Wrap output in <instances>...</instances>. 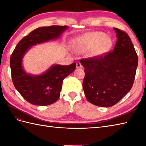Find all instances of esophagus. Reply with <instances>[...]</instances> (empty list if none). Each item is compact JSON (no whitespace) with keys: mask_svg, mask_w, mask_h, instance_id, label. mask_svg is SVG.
Returning <instances> with one entry per match:
<instances>
[{"mask_svg":"<svg viewBox=\"0 0 146 146\" xmlns=\"http://www.w3.org/2000/svg\"><path fill=\"white\" fill-rule=\"evenodd\" d=\"M76 68H82V65L80 61L76 62Z\"/></svg>","mask_w":146,"mask_h":146,"instance_id":"obj_1","label":"esophagus"}]
</instances>
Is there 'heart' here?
<instances>
[{
  "label": "heart",
  "mask_w": 146,
  "mask_h": 146,
  "mask_svg": "<svg viewBox=\"0 0 146 146\" xmlns=\"http://www.w3.org/2000/svg\"><path fill=\"white\" fill-rule=\"evenodd\" d=\"M111 46L110 38L104 33L95 32L79 37L75 39V48L79 52H85L93 49V56H101L107 52Z\"/></svg>",
  "instance_id": "heart-1"
}]
</instances>
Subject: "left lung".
Listing matches in <instances>:
<instances>
[{
	"mask_svg": "<svg viewBox=\"0 0 146 146\" xmlns=\"http://www.w3.org/2000/svg\"><path fill=\"white\" fill-rule=\"evenodd\" d=\"M113 29L117 42L113 51L80 60L85 68V95L89 102L98 107L113 106L131 90L138 65L130 37L122 30Z\"/></svg>",
	"mask_w": 146,
	"mask_h": 146,
	"instance_id": "obj_1",
	"label": "left lung"
}]
</instances>
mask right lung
Returning a JSON list of instances; mask_svg holds the SVG:
<instances>
[{"label":"right lung","mask_w":146,"mask_h":146,"mask_svg":"<svg viewBox=\"0 0 146 146\" xmlns=\"http://www.w3.org/2000/svg\"><path fill=\"white\" fill-rule=\"evenodd\" d=\"M66 26L38 27L18 42L10 59L12 82L26 101L33 105H51L60 98L63 80L75 71L76 63L67 66L54 64L40 75L27 74L22 65L23 58L28 49L37 44L60 38Z\"/></svg>","instance_id":"add662e5"}]
</instances>
